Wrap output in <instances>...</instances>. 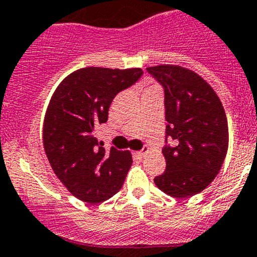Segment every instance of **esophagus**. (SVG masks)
I'll return each instance as SVG.
<instances>
[{"instance_id": "34e87169", "label": "esophagus", "mask_w": 257, "mask_h": 257, "mask_svg": "<svg viewBox=\"0 0 257 257\" xmlns=\"http://www.w3.org/2000/svg\"><path fill=\"white\" fill-rule=\"evenodd\" d=\"M147 152H149V147H144V149H142L141 151H137V152H135V156H136V157H139V159H142V157H144L145 155L147 154Z\"/></svg>"}]
</instances>
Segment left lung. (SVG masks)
Listing matches in <instances>:
<instances>
[{
  "label": "left lung",
  "instance_id": "8db88e82",
  "mask_svg": "<svg viewBox=\"0 0 257 257\" xmlns=\"http://www.w3.org/2000/svg\"><path fill=\"white\" fill-rule=\"evenodd\" d=\"M164 87L166 170L154 182L172 197H190L206 189L220 172L228 147L225 110L211 86L181 66L147 67ZM175 141L167 145V137Z\"/></svg>",
  "mask_w": 257,
  "mask_h": 257
}]
</instances>
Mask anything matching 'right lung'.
Returning a JSON list of instances; mask_svg holds the SVG:
<instances>
[{"mask_svg":"<svg viewBox=\"0 0 257 257\" xmlns=\"http://www.w3.org/2000/svg\"><path fill=\"white\" fill-rule=\"evenodd\" d=\"M141 68L85 67L68 75L56 88L43 122V149L66 189L81 201L100 204L122 187L130 151L98 145L95 128L108 118L115 96L134 85Z\"/></svg>","mask_w":257,"mask_h":257,"instance_id":"right-lung-1","label":"right lung"}]
</instances>
